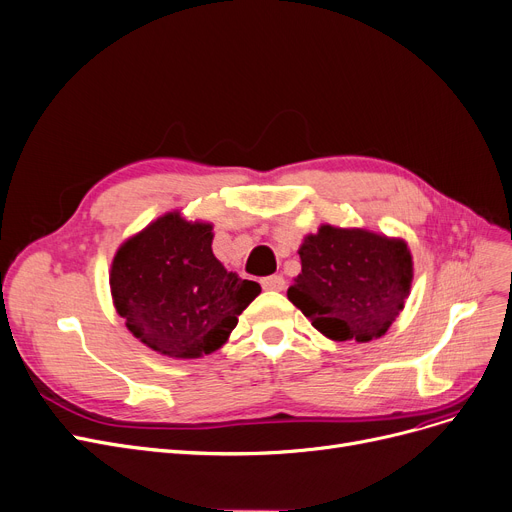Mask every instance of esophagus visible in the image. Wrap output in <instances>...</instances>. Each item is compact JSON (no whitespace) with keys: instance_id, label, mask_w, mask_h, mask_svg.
<instances>
[{"instance_id":"1","label":"esophagus","mask_w":512,"mask_h":512,"mask_svg":"<svg viewBox=\"0 0 512 512\" xmlns=\"http://www.w3.org/2000/svg\"><path fill=\"white\" fill-rule=\"evenodd\" d=\"M261 286L265 288V291H284L286 280L282 276H268L261 280Z\"/></svg>"}]
</instances>
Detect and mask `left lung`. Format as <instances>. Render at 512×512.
Wrapping results in <instances>:
<instances>
[{
	"mask_svg": "<svg viewBox=\"0 0 512 512\" xmlns=\"http://www.w3.org/2000/svg\"><path fill=\"white\" fill-rule=\"evenodd\" d=\"M299 257L288 299L332 341L379 339L404 309L412 284L404 240L322 226L305 238Z\"/></svg>",
	"mask_w": 512,
	"mask_h": 512,
	"instance_id": "1",
	"label": "left lung"
}]
</instances>
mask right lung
Returning <instances> with one entry per match:
<instances>
[{
	"label": "right lung",
	"instance_id": "1",
	"mask_svg": "<svg viewBox=\"0 0 512 512\" xmlns=\"http://www.w3.org/2000/svg\"><path fill=\"white\" fill-rule=\"evenodd\" d=\"M211 242L209 224L167 213L113 259L110 291L119 316L133 337L169 358L192 360L219 349L261 293L257 282L215 259Z\"/></svg>",
	"mask_w": 512,
	"mask_h": 512
}]
</instances>
